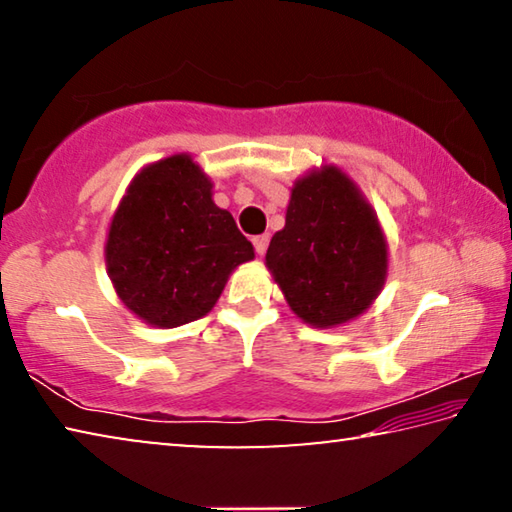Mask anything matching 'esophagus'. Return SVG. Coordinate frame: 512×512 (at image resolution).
Segmentation results:
<instances>
[{"instance_id":"obj_1","label":"esophagus","mask_w":512,"mask_h":512,"mask_svg":"<svg viewBox=\"0 0 512 512\" xmlns=\"http://www.w3.org/2000/svg\"><path fill=\"white\" fill-rule=\"evenodd\" d=\"M268 241H271V237H268V235H259V237L253 239V246H255V250H257V255H264V253H266Z\"/></svg>"}]
</instances>
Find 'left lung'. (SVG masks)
Wrapping results in <instances>:
<instances>
[{
	"mask_svg": "<svg viewBox=\"0 0 512 512\" xmlns=\"http://www.w3.org/2000/svg\"><path fill=\"white\" fill-rule=\"evenodd\" d=\"M386 239L352 180L329 167L296 183L287 225L266 264L291 309L309 325L348 323L384 287Z\"/></svg>",
	"mask_w": 512,
	"mask_h": 512,
	"instance_id": "left-lung-1",
	"label": "left lung"
}]
</instances>
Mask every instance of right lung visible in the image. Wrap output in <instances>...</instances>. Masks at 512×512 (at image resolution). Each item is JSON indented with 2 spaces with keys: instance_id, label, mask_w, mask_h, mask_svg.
Returning <instances> with one entry per match:
<instances>
[{
  "instance_id": "add662e5",
  "label": "right lung",
  "mask_w": 512,
  "mask_h": 512,
  "mask_svg": "<svg viewBox=\"0 0 512 512\" xmlns=\"http://www.w3.org/2000/svg\"><path fill=\"white\" fill-rule=\"evenodd\" d=\"M255 257L230 212L189 155L146 167L128 187L106 244L110 280L124 305L158 327L214 307L228 275Z\"/></svg>"
}]
</instances>
